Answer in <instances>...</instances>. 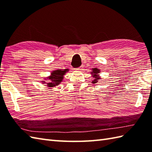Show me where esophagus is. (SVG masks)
<instances>
[{
    "label": "esophagus",
    "instance_id": "esophagus-1",
    "mask_svg": "<svg viewBox=\"0 0 152 152\" xmlns=\"http://www.w3.org/2000/svg\"><path fill=\"white\" fill-rule=\"evenodd\" d=\"M82 69H83V66H80V67H78V68H77V69H75L76 70H82Z\"/></svg>",
    "mask_w": 152,
    "mask_h": 152
}]
</instances>
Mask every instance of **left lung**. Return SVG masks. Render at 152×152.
Instances as JSON below:
<instances>
[{
    "label": "left lung",
    "instance_id": "obj_1",
    "mask_svg": "<svg viewBox=\"0 0 152 152\" xmlns=\"http://www.w3.org/2000/svg\"><path fill=\"white\" fill-rule=\"evenodd\" d=\"M100 70L99 69H96V68H95V69H93L92 71L91 72V74L92 75V77L94 80L91 82L93 83H96L99 81V80H101V76H100Z\"/></svg>",
    "mask_w": 152,
    "mask_h": 152
}]
</instances>
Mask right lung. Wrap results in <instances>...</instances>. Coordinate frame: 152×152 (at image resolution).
Masks as SVG:
<instances>
[{
	"label": "right lung",
	"mask_w": 152,
	"mask_h": 152,
	"mask_svg": "<svg viewBox=\"0 0 152 152\" xmlns=\"http://www.w3.org/2000/svg\"><path fill=\"white\" fill-rule=\"evenodd\" d=\"M69 71V69H64L63 70H53L51 72L50 76L44 78L46 81H48V82H46L45 81H42V84L46 83L47 84L48 88L52 89L55 87L59 86L61 82H62L63 80L64 79V76L65 75L66 72Z\"/></svg>",
	"instance_id": "right-lung-1"
}]
</instances>
